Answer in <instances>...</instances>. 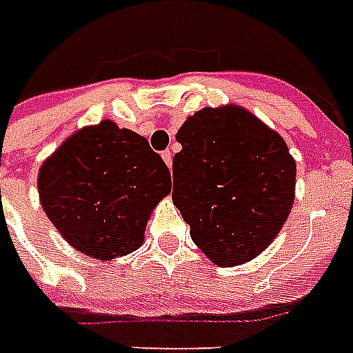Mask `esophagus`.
Wrapping results in <instances>:
<instances>
[{
	"label": "esophagus",
	"instance_id": "esophagus-1",
	"mask_svg": "<svg viewBox=\"0 0 353 353\" xmlns=\"http://www.w3.org/2000/svg\"><path fill=\"white\" fill-rule=\"evenodd\" d=\"M161 157H163V161L167 163V167L171 169V167H172V154H171V152L167 150V152H163V154H161Z\"/></svg>",
	"mask_w": 353,
	"mask_h": 353
}]
</instances>
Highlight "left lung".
Listing matches in <instances>:
<instances>
[{
  "instance_id": "1",
  "label": "left lung",
  "mask_w": 353,
  "mask_h": 353,
  "mask_svg": "<svg viewBox=\"0 0 353 353\" xmlns=\"http://www.w3.org/2000/svg\"><path fill=\"white\" fill-rule=\"evenodd\" d=\"M172 203L194 243L222 268L256 259L294 201L296 163L287 144L249 110L203 108L176 132Z\"/></svg>"
}]
</instances>
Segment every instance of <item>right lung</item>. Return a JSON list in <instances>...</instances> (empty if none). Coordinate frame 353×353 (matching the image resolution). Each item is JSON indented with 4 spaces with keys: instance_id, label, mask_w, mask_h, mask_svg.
Here are the masks:
<instances>
[{
    "instance_id": "obj_1",
    "label": "right lung",
    "mask_w": 353,
    "mask_h": 353,
    "mask_svg": "<svg viewBox=\"0 0 353 353\" xmlns=\"http://www.w3.org/2000/svg\"><path fill=\"white\" fill-rule=\"evenodd\" d=\"M45 214L74 249L108 262L137 251L171 172L148 141L104 119L76 131L37 174Z\"/></svg>"
}]
</instances>
